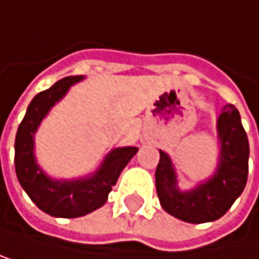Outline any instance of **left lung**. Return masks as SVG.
I'll return each mask as SVG.
<instances>
[{
  "label": "left lung",
  "mask_w": 259,
  "mask_h": 259,
  "mask_svg": "<svg viewBox=\"0 0 259 259\" xmlns=\"http://www.w3.org/2000/svg\"><path fill=\"white\" fill-rule=\"evenodd\" d=\"M221 142L219 164L211 178L191 191H181L170 156L159 150L156 167V192L161 206L170 215L189 224H205L221 219L231 208L247 183L248 139L241 115L233 104H225L217 118Z\"/></svg>",
  "instance_id": "obj_1"
}]
</instances>
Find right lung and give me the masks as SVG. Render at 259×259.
Masks as SVG:
<instances>
[{"instance_id":"1","label":"right lung","mask_w":259,"mask_h":259,"mask_svg":"<svg viewBox=\"0 0 259 259\" xmlns=\"http://www.w3.org/2000/svg\"><path fill=\"white\" fill-rule=\"evenodd\" d=\"M81 79L84 76H67L37 94L29 103L15 136V172L21 188L37 208L53 217L65 219L85 215L106 203L112 186L137 153L136 147L114 148L95 174L78 180H54L38 167L34 155L35 131L50 109Z\"/></svg>"}]
</instances>
